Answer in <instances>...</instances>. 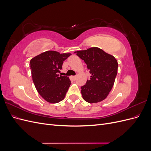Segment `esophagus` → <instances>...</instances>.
<instances>
[{
	"mask_svg": "<svg viewBox=\"0 0 151 151\" xmlns=\"http://www.w3.org/2000/svg\"><path fill=\"white\" fill-rule=\"evenodd\" d=\"M76 76H72V80H76Z\"/></svg>",
	"mask_w": 151,
	"mask_h": 151,
	"instance_id": "34e87169",
	"label": "esophagus"
}]
</instances>
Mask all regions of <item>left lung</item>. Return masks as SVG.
I'll use <instances>...</instances> for the list:
<instances>
[{"instance_id": "left-lung-1", "label": "left lung", "mask_w": 151, "mask_h": 151, "mask_svg": "<svg viewBox=\"0 0 151 151\" xmlns=\"http://www.w3.org/2000/svg\"><path fill=\"white\" fill-rule=\"evenodd\" d=\"M91 74L90 80L81 86L83 99L89 103L103 101L111 90L118 70L116 58L98 47L77 51Z\"/></svg>"}]
</instances>
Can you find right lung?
I'll return each mask as SVG.
<instances>
[{
  "label": "right lung",
  "mask_w": 151,
  "mask_h": 151,
  "mask_svg": "<svg viewBox=\"0 0 151 151\" xmlns=\"http://www.w3.org/2000/svg\"><path fill=\"white\" fill-rule=\"evenodd\" d=\"M70 55V53L47 51L31 59L29 67L35 88L48 103H58L65 96L70 81L58 73L62 69L63 61Z\"/></svg>",
  "instance_id": "right-lung-1"
}]
</instances>
